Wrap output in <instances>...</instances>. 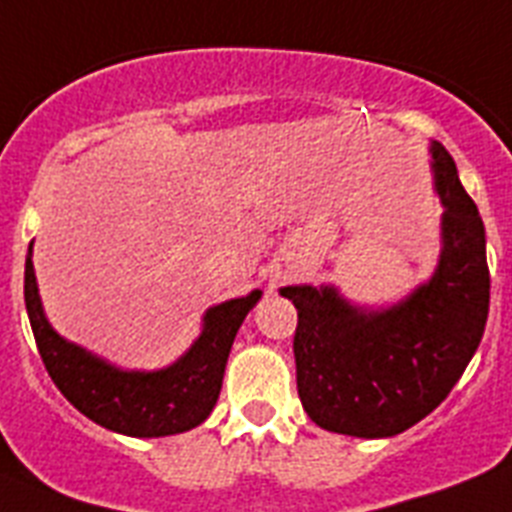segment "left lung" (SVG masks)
<instances>
[{
    "label": "left lung",
    "mask_w": 512,
    "mask_h": 512,
    "mask_svg": "<svg viewBox=\"0 0 512 512\" xmlns=\"http://www.w3.org/2000/svg\"><path fill=\"white\" fill-rule=\"evenodd\" d=\"M442 197V255L432 281L385 312H362L336 289L286 286L296 307V388L317 427L393 437L440 406L471 362L489 315L484 223L455 161L432 145Z\"/></svg>",
    "instance_id": "8db88e82"
}]
</instances>
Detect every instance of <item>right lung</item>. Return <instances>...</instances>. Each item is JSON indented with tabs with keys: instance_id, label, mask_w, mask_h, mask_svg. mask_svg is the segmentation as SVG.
I'll use <instances>...</instances> for the list:
<instances>
[{
	"instance_id": "add662e5",
	"label": "right lung",
	"mask_w": 512,
	"mask_h": 512,
	"mask_svg": "<svg viewBox=\"0 0 512 512\" xmlns=\"http://www.w3.org/2000/svg\"><path fill=\"white\" fill-rule=\"evenodd\" d=\"M257 299L260 291H252L208 309L203 336L169 369L119 372L51 330L38 299L30 249L25 257V309L46 372L80 414L130 437L179 435L208 419L221 393L236 330Z\"/></svg>"
}]
</instances>
